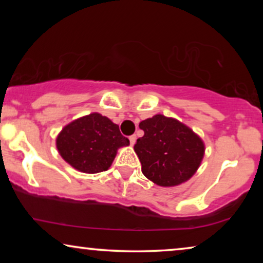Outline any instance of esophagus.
I'll use <instances>...</instances> for the list:
<instances>
[{
  "label": "esophagus",
  "instance_id": "esophagus-1",
  "mask_svg": "<svg viewBox=\"0 0 263 263\" xmlns=\"http://www.w3.org/2000/svg\"><path fill=\"white\" fill-rule=\"evenodd\" d=\"M129 141H130V145H132V146H134V143L136 142V136H135V135L129 136Z\"/></svg>",
  "mask_w": 263,
  "mask_h": 263
}]
</instances>
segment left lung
<instances>
[{"label":"left lung","mask_w":263,"mask_h":263,"mask_svg":"<svg viewBox=\"0 0 263 263\" xmlns=\"http://www.w3.org/2000/svg\"><path fill=\"white\" fill-rule=\"evenodd\" d=\"M142 138L134 151L141 171L160 186H176L193 177L204 156V143L188 125L172 117L154 115L140 122Z\"/></svg>","instance_id":"obj_1"}]
</instances>
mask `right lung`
<instances>
[{
  "label": "right lung",
  "instance_id": "right-lung-1",
  "mask_svg": "<svg viewBox=\"0 0 263 263\" xmlns=\"http://www.w3.org/2000/svg\"><path fill=\"white\" fill-rule=\"evenodd\" d=\"M125 146H129V140L121 134L120 127L98 112L71 121L56 138L60 156L84 174L106 171L118 148Z\"/></svg>",
  "mask_w": 263,
  "mask_h": 263
}]
</instances>
